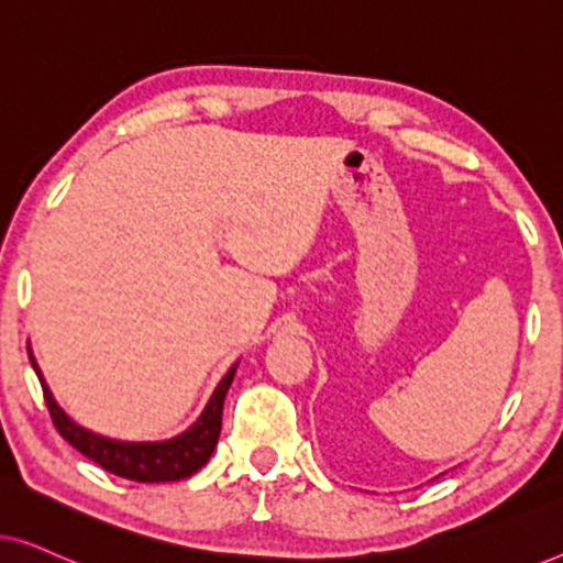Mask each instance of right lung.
I'll list each match as a JSON object with an SVG mask.
<instances>
[{"instance_id": "right-lung-1", "label": "right lung", "mask_w": 563, "mask_h": 563, "mask_svg": "<svg viewBox=\"0 0 563 563\" xmlns=\"http://www.w3.org/2000/svg\"><path fill=\"white\" fill-rule=\"evenodd\" d=\"M30 364H33L37 379H41L45 405H48L51 420L58 433L64 435L76 451L95 461V464L130 482H179L187 479L191 474H197L199 468L210 461L222 428V405H225V395L230 384H233L238 368L235 364L225 376H222V382L218 384V389L212 391L210 402H207L202 415H199L195 426L184 430L181 435L172 438V441L130 443L97 435L87 428L76 426V422L60 410L56 399H53L48 384L43 382L41 368L35 364L33 353H30Z\"/></svg>"}]
</instances>
